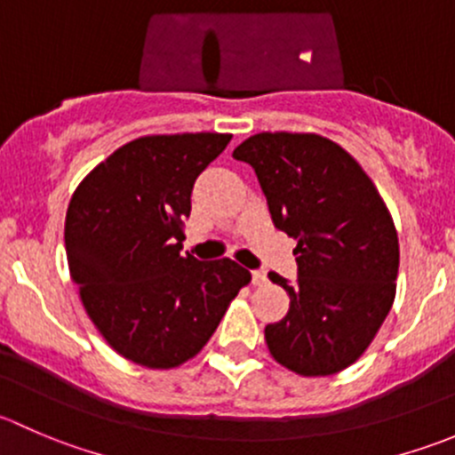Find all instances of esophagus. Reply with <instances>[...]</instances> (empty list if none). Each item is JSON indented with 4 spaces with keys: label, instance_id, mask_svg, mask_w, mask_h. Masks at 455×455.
I'll list each match as a JSON object with an SVG mask.
<instances>
[{
    "label": "esophagus",
    "instance_id": "1",
    "mask_svg": "<svg viewBox=\"0 0 455 455\" xmlns=\"http://www.w3.org/2000/svg\"><path fill=\"white\" fill-rule=\"evenodd\" d=\"M251 275H253V283H255V286H264V283L268 282V277H266L264 270H253V273H251Z\"/></svg>",
    "mask_w": 455,
    "mask_h": 455
}]
</instances>
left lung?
<instances>
[{
  "instance_id": "obj_1",
  "label": "left lung",
  "mask_w": 455,
  "mask_h": 455,
  "mask_svg": "<svg viewBox=\"0 0 455 455\" xmlns=\"http://www.w3.org/2000/svg\"><path fill=\"white\" fill-rule=\"evenodd\" d=\"M233 158L255 169L279 231L297 240V283L270 282L291 308L264 330L279 365L330 376L355 363L396 297L398 235L374 182L341 145L319 134L261 132Z\"/></svg>"
}]
</instances>
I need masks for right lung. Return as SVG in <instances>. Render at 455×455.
<instances>
[{
	"instance_id": "right-lung-1",
	"label": "right lung",
	"mask_w": 455,
	"mask_h": 455,
	"mask_svg": "<svg viewBox=\"0 0 455 455\" xmlns=\"http://www.w3.org/2000/svg\"><path fill=\"white\" fill-rule=\"evenodd\" d=\"M231 134H163L118 147L72 194L66 255L92 323L127 361L172 370L194 359L251 273L180 255L196 178Z\"/></svg>"
}]
</instances>
